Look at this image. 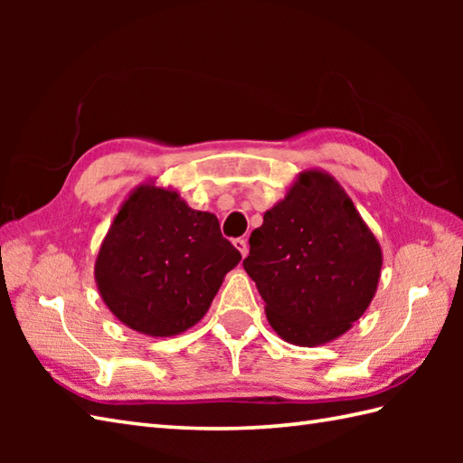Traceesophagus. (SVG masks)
I'll return each instance as SVG.
<instances>
[{"label": "esophagus", "instance_id": "obj_1", "mask_svg": "<svg viewBox=\"0 0 463 463\" xmlns=\"http://www.w3.org/2000/svg\"><path fill=\"white\" fill-rule=\"evenodd\" d=\"M232 244H234V249H237L242 254V257H247V254H249V242H247V239H234Z\"/></svg>", "mask_w": 463, "mask_h": 463}]
</instances>
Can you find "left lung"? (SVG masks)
Returning <instances> with one entry per match:
<instances>
[{
    "label": "left lung",
    "mask_w": 463,
    "mask_h": 463,
    "mask_svg": "<svg viewBox=\"0 0 463 463\" xmlns=\"http://www.w3.org/2000/svg\"><path fill=\"white\" fill-rule=\"evenodd\" d=\"M242 267L272 330L294 346L346 334L376 294L382 249L348 193L322 169L302 171L264 213Z\"/></svg>",
    "instance_id": "left-lung-1"
}]
</instances>
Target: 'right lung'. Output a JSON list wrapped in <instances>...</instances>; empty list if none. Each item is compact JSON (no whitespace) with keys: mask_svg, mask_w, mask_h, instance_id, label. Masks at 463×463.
<instances>
[{"mask_svg":"<svg viewBox=\"0 0 463 463\" xmlns=\"http://www.w3.org/2000/svg\"><path fill=\"white\" fill-rule=\"evenodd\" d=\"M241 252L213 213L194 211L171 186L145 181L127 194L95 259L105 307L127 328L169 338L193 328Z\"/></svg>","mask_w":463,"mask_h":463,"instance_id":"add662e5","label":"right lung"}]
</instances>
